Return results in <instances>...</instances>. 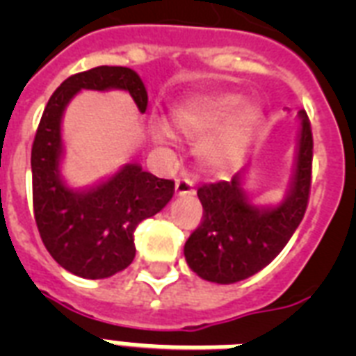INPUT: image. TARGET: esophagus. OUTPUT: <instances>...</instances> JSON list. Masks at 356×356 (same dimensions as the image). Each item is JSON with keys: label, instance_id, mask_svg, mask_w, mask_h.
Listing matches in <instances>:
<instances>
[{"label": "esophagus", "instance_id": "esophagus-1", "mask_svg": "<svg viewBox=\"0 0 356 356\" xmlns=\"http://www.w3.org/2000/svg\"><path fill=\"white\" fill-rule=\"evenodd\" d=\"M175 194H194V181H190L188 177H179L177 181H175Z\"/></svg>", "mask_w": 356, "mask_h": 356}]
</instances>
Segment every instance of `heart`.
Wrapping results in <instances>:
<instances>
[{"label":"heart","mask_w":356,"mask_h":356,"mask_svg":"<svg viewBox=\"0 0 356 356\" xmlns=\"http://www.w3.org/2000/svg\"><path fill=\"white\" fill-rule=\"evenodd\" d=\"M236 97L201 94L184 99L170 113L175 131L188 138H200L197 155L211 170L234 166L253 136L259 113L248 103L234 105ZM151 131L156 140H168L172 131L164 122H155Z\"/></svg>","instance_id":"obj_1"}]
</instances>
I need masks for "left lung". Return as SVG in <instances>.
I'll return each mask as SVG.
<instances>
[{
  "instance_id": "1",
  "label": "left lung",
  "mask_w": 356,
  "mask_h": 356,
  "mask_svg": "<svg viewBox=\"0 0 356 356\" xmlns=\"http://www.w3.org/2000/svg\"><path fill=\"white\" fill-rule=\"evenodd\" d=\"M298 166L292 188L279 207L259 211L249 205L242 175L231 181L203 184L197 197L203 216L184 243V257L205 281L231 284L254 275L281 253L296 233L309 205L312 183V129L301 111Z\"/></svg>"
}]
</instances>
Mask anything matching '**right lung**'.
Listing matches in <instances>:
<instances>
[{"instance_id": "right-lung-1", "label": "right lung", "mask_w": 356, "mask_h": 356, "mask_svg": "<svg viewBox=\"0 0 356 356\" xmlns=\"http://www.w3.org/2000/svg\"><path fill=\"white\" fill-rule=\"evenodd\" d=\"M83 88L127 90L140 108L147 92L136 72L123 66H97L64 81L49 97L31 149L33 212L42 242L64 270L85 279H105L125 270L134 259V229L172 200L175 183L127 164L107 183L74 192L60 181V120L64 107Z\"/></svg>"}]
</instances>
